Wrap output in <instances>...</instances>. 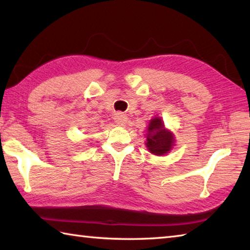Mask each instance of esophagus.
Instances as JSON below:
<instances>
[{
    "label": "esophagus",
    "mask_w": 250,
    "mask_h": 250,
    "mask_svg": "<svg viewBox=\"0 0 250 250\" xmlns=\"http://www.w3.org/2000/svg\"><path fill=\"white\" fill-rule=\"evenodd\" d=\"M126 121H128V117L122 115V113H120V112H118L115 116V122L118 125H125Z\"/></svg>",
    "instance_id": "esophagus-1"
}]
</instances>
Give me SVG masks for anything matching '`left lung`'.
Listing matches in <instances>:
<instances>
[{
	"label": "left lung",
	"instance_id": "1",
	"mask_svg": "<svg viewBox=\"0 0 250 250\" xmlns=\"http://www.w3.org/2000/svg\"><path fill=\"white\" fill-rule=\"evenodd\" d=\"M146 147L154 155H164L174 145V137L167 131L161 118L155 117L149 121L146 134Z\"/></svg>",
	"mask_w": 250,
	"mask_h": 250
}]
</instances>
